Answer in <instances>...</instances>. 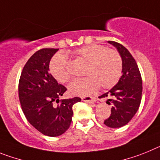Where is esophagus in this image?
<instances>
[{
    "mask_svg": "<svg viewBox=\"0 0 160 160\" xmlns=\"http://www.w3.org/2000/svg\"><path fill=\"white\" fill-rule=\"evenodd\" d=\"M81 100L84 102H88V103L91 104L92 105H93L94 102H95V99L92 97H81Z\"/></svg>",
    "mask_w": 160,
    "mask_h": 160,
    "instance_id": "34e87169",
    "label": "esophagus"
}]
</instances>
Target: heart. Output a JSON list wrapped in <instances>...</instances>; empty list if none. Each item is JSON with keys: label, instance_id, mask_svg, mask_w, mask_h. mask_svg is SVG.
<instances>
[{"label": "heart", "instance_id": "obj_1", "mask_svg": "<svg viewBox=\"0 0 160 160\" xmlns=\"http://www.w3.org/2000/svg\"><path fill=\"white\" fill-rule=\"evenodd\" d=\"M72 55L85 63L83 74L86 77L72 82L68 87L70 93L88 96L97 89H108L115 85L122 75V60L117 51L105 46L91 44L76 49ZM49 70L54 78L61 84L68 81L71 76L68 62L64 55H54L49 64Z\"/></svg>", "mask_w": 160, "mask_h": 160}]
</instances>
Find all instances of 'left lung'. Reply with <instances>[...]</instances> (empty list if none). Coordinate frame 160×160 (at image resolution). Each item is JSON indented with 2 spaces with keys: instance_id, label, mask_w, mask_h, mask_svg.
Wrapping results in <instances>:
<instances>
[{
  "instance_id": "8db88e82",
  "label": "left lung",
  "mask_w": 160,
  "mask_h": 160,
  "mask_svg": "<svg viewBox=\"0 0 160 160\" xmlns=\"http://www.w3.org/2000/svg\"><path fill=\"white\" fill-rule=\"evenodd\" d=\"M116 47L122 60V75L118 84L100 98L108 97L106 103L112 105L111 114L104 122L110 128L125 126L135 115L139 108L142 92L141 74L135 59L124 46L108 41Z\"/></svg>"
}]
</instances>
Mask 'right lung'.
<instances>
[{"instance_id": "1", "label": "right lung", "mask_w": 160, "mask_h": 160, "mask_svg": "<svg viewBox=\"0 0 160 160\" xmlns=\"http://www.w3.org/2000/svg\"><path fill=\"white\" fill-rule=\"evenodd\" d=\"M59 49L43 48L36 51L23 68L18 84V95L26 119L44 135L63 134L72 122V106L80 97L61 100L67 88L59 84L49 72L51 58Z\"/></svg>"}]
</instances>
